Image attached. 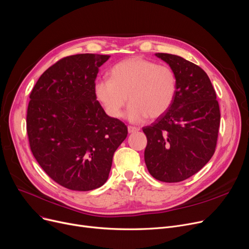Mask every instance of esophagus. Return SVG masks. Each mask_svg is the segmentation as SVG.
<instances>
[{"instance_id":"34e87169","label":"esophagus","mask_w":249,"mask_h":249,"mask_svg":"<svg viewBox=\"0 0 249 249\" xmlns=\"http://www.w3.org/2000/svg\"><path fill=\"white\" fill-rule=\"evenodd\" d=\"M139 130V129L137 127H134V126H128V132L129 133H134V132H137Z\"/></svg>"}]
</instances>
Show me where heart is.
I'll return each mask as SVG.
<instances>
[{"instance_id": "b5f03b06", "label": "heart", "mask_w": 249, "mask_h": 249, "mask_svg": "<svg viewBox=\"0 0 249 249\" xmlns=\"http://www.w3.org/2000/svg\"><path fill=\"white\" fill-rule=\"evenodd\" d=\"M176 92L174 70L138 56L117 63L111 69L110 79L94 84L96 99L112 118L122 117L129 100L131 104L126 116L133 123L163 116L174 103Z\"/></svg>"}]
</instances>
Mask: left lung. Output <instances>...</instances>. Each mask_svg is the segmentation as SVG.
I'll list each match as a JSON object with an SVG mask.
<instances>
[{
    "mask_svg": "<svg viewBox=\"0 0 249 249\" xmlns=\"http://www.w3.org/2000/svg\"><path fill=\"white\" fill-rule=\"evenodd\" d=\"M175 71L177 92L170 109L142 130L149 174L180 182L197 173L213 157L220 127V107L212 82L199 66L171 53H157Z\"/></svg>",
    "mask_w": 249,
    "mask_h": 249,
    "instance_id": "obj_1",
    "label": "left lung"
}]
</instances>
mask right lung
Instances as JSON below:
<instances>
[{"label":"right lung","instance_id":"add662e5","mask_svg":"<svg viewBox=\"0 0 249 249\" xmlns=\"http://www.w3.org/2000/svg\"><path fill=\"white\" fill-rule=\"evenodd\" d=\"M109 55L78 53L47 69L29 95L26 130L31 153L48 176L71 190L104 185L113 156L128 134L94 93L99 68Z\"/></svg>","mask_w":249,"mask_h":249}]
</instances>
